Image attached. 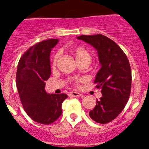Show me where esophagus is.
<instances>
[{
    "mask_svg": "<svg viewBox=\"0 0 149 149\" xmlns=\"http://www.w3.org/2000/svg\"><path fill=\"white\" fill-rule=\"evenodd\" d=\"M68 96H70V97H80V96H82V94L77 93V92H71V93H68Z\"/></svg>",
    "mask_w": 149,
    "mask_h": 149,
    "instance_id": "1",
    "label": "esophagus"
}]
</instances>
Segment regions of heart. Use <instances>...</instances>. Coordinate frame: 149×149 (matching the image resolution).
I'll return each mask as SVG.
<instances>
[{
  "label": "heart",
  "mask_w": 149,
  "mask_h": 149,
  "mask_svg": "<svg viewBox=\"0 0 149 149\" xmlns=\"http://www.w3.org/2000/svg\"><path fill=\"white\" fill-rule=\"evenodd\" d=\"M74 54L75 55L76 59H77V61H83V60H90L91 61V55L89 53V51L87 50H86L84 48H77L74 50ZM59 57H60V53L57 52L56 54H55V55L53 57V60H52V63L53 64H56V63L58 60ZM81 81V79L80 78H74V83L75 84H77L79 82Z\"/></svg>",
  "instance_id": "1"
}]
</instances>
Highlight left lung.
Masks as SVG:
<instances>
[{
    "mask_svg": "<svg viewBox=\"0 0 149 149\" xmlns=\"http://www.w3.org/2000/svg\"><path fill=\"white\" fill-rule=\"evenodd\" d=\"M77 39L97 50L101 65L94 84L101 89L102 97L97 99L89 116L98 123H109L120 114L130 97L132 78L128 59L120 47L105 36L81 35Z\"/></svg>",
    "mask_w": 149,
    "mask_h": 149,
    "instance_id": "obj_1",
    "label": "left lung"
}]
</instances>
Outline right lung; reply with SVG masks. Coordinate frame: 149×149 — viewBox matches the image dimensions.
Listing matches in <instances>:
<instances>
[{"mask_svg":"<svg viewBox=\"0 0 149 149\" xmlns=\"http://www.w3.org/2000/svg\"><path fill=\"white\" fill-rule=\"evenodd\" d=\"M58 42L50 39L31 46L19 60L16 72V86L21 102L33 121L50 125L62 114V103L66 94H48L45 83L51 75L50 53Z\"/></svg>","mask_w":149,"mask_h":149,"instance_id":"obj_1","label":"right lung"}]
</instances>
